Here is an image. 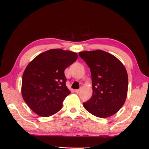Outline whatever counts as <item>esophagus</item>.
I'll return each instance as SVG.
<instances>
[{
    "mask_svg": "<svg viewBox=\"0 0 149 149\" xmlns=\"http://www.w3.org/2000/svg\"><path fill=\"white\" fill-rule=\"evenodd\" d=\"M80 91H81V90H80L79 89V90H75V92L76 93H79L80 92Z\"/></svg>",
    "mask_w": 149,
    "mask_h": 149,
    "instance_id": "esophagus-1",
    "label": "esophagus"
}]
</instances>
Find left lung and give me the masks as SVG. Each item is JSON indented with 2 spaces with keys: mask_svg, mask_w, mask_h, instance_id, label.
<instances>
[{
  "mask_svg": "<svg viewBox=\"0 0 149 149\" xmlns=\"http://www.w3.org/2000/svg\"><path fill=\"white\" fill-rule=\"evenodd\" d=\"M79 55L90 68L93 94L83 106L99 118L113 115L123 106L127 94L128 75L122 63L101 50L84 51Z\"/></svg>",
  "mask_w": 149,
  "mask_h": 149,
  "instance_id": "8db88e82",
  "label": "left lung"
}]
</instances>
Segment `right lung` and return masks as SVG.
Listing matches in <instances>:
<instances>
[{
	"instance_id": "1",
	"label": "right lung",
	"mask_w": 149,
	"mask_h": 149,
	"mask_svg": "<svg viewBox=\"0 0 149 149\" xmlns=\"http://www.w3.org/2000/svg\"><path fill=\"white\" fill-rule=\"evenodd\" d=\"M77 59L75 52L51 49L40 54L27 66L22 76V94L37 115L50 116L62 108L63 101L70 93L64 71Z\"/></svg>"
}]
</instances>
